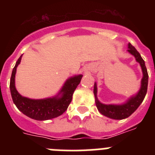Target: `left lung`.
<instances>
[{"instance_id": "1", "label": "left lung", "mask_w": 155, "mask_h": 155, "mask_svg": "<svg viewBox=\"0 0 155 155\" xmlns=\"http://www.w3.org/2000/svg\"><path fill=\"white\" fill-rule=\"evenodd\" d=\"M127 51L134 56L136 59V61L139 63L143 73V78L141 79L140 83V88L136 94L130 97L127 100V102L123 104H103L100 102L99 100L97 98V84L94 82V94L95 98V104H96L97 109L99 111V113L103 116H106L108 118L113 119V120H124L127 118L132 115L137 110L140 105L144 99V97L147 94V84H148V74H147V68L145 66L144 61L142 59L141 56L133 46L130 43L128 44V50Z\"/></svg>"}]
</instances>
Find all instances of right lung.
<instances>
[{
    "mask_svg": "<svg viewBox=\"0 0 155 155\" xmlns=\"http://www.w3.org/2000/svg\"><path fill=\"white\" fill-rule=\"evenodd\" d=\"M22 55L19 57L12 71L10 81V91L12 100L16 107L23 114L35 120H47L61 116L68 109L74 91L80 84L82 74L74 75L66 81L61 91L55 96L42 99H31L19 94L15 87V74L17 67Z\"/></svg>",
    "mask_w": 155,
    "mask_h": 155,
    "instance_id": "right-lung-1",
    "label": "right lung"
}]
</instances>
